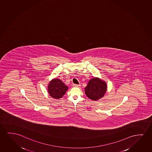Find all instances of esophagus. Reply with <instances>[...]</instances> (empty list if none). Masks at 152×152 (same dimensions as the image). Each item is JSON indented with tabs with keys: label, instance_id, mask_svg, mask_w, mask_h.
<instances>
[{
	"label": "esophagus",
	"instance_id": "34e87169",
	"mask_svg": "<svg viewBox=\"0 0 152 152\" xmlns=\"http://www.w3.org/2000/svg\"><path fill=\"white\" fill-rule=\"evenodd\" d=\"M73 86L75 87H79L80 86V85H76V84H74Z\"/></svg>",
	"mask_w": 152,
	"mask_h": 152
}]
</instances>
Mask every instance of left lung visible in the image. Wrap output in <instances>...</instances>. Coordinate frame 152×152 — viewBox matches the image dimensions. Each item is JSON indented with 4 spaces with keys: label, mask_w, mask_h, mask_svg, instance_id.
I'll use <instances>...</instances> for the list:
<instances>
[{
    "label": "left lung",
    "mask_w": 152,
    "mask_h": 152,
    "mask_svg": "<svg viewBox=\"0 0 152 152\" xmlns=\"http://www.w3.org/2000/svg\"><path fill=\"white\" fill-rule=\"evenodd\" d=\"M107 90L105 81L98 78L90 79L85 88L86 95L94 101L100 99L104 96Z\"/></svg>",
    "instance_id": "1"
}]
</instances>
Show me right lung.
<instances>
[{
	"instance_id": "1",
	"label": "right lung",
	"mask_w": 152,
	"mask_h": 152,
	"mask_svg": "<svg viewBox=\"0 0 152 152\" xmlns=\"http://www.w3.org/2000/svg\"><path fill=\"white\" fill-rule=\"evenodd\" d=\"M48 89V93L50 96L53 99H58L64 95L68 89V87L60 79L55 78L49 83Z\"/></svg>"
}]
</instances>
